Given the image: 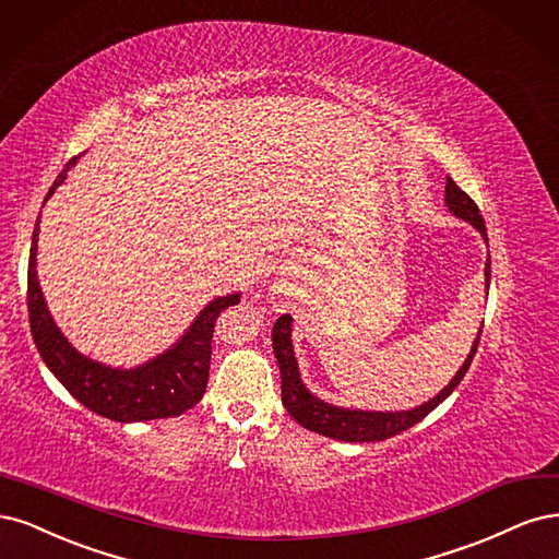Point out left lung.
I'll return each instance as SVG.
<instances>
[{
    "mask_svg": "<svg viewBox=\"0 0 559 559\" xmlns=\"http://www.w3.org/2000/svg\"><path fill=\"white\" fill-rule=\"evenodd\" d=\"M445 206L450 209V213H455L457 218L474 225L483 234V239L488 241V229H485L483 215H480L476 202L464 190L457 188V183L453 181V178H445ZM485 283L490 285V260L485 262ZM290 336H293V318L285 313V316H281L276 320V325L272 330L274 353H276L278 367H281V397H283V406L287 408V413H290V416L301 427L311 429V431H318V435H322V437L348 441V443L383 441V439H390L394 435H400V431H404V429L413 427L416 423H420L427 416V413L435 411L448 397V394L460 385L466 369H469V365H472V359H474L476 348H478V341H480V332H478L474 346H472V353L466 355L464 365L453 376V381H450L437 394L435 400L425 402L418 408L394 411L392 413V411L341 408V406H332L328 402L318 400L316 394H311L309 390H306V385L301 383Z\"/></svg>",
    "mask_w": 559,
    "mask_h": 559,
    "instance_id": "8db88e82",
    "label": "left lung"
}]
</instances>
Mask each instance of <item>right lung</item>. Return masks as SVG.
<instances>
[{"mask_svg":"<svg viewBox=\"0 0 559 559\" xmlns=\"http://www.w3.org/2000/svg\"><path fill=\"white\" fill-rule=\"evenodd\" d=\"M71 165H76V157L67 162L56 183L50 186L46 200H50V194L64 181ZM37 241L39 221L32 234L27 264L29 328L46 367L69 390L71 397L97 413V416L116 423L174 418L204 397L215 320L227 306L241 301L239 295L213 299L197 316L190 330L178 338V344L151 359V362L134 369H114L81 355L52 322L37 281Z\"/></svg>","mask_w":559,"mask_h":559,"instance_id":"add662e5","label":"right lung"}]
</instances>
